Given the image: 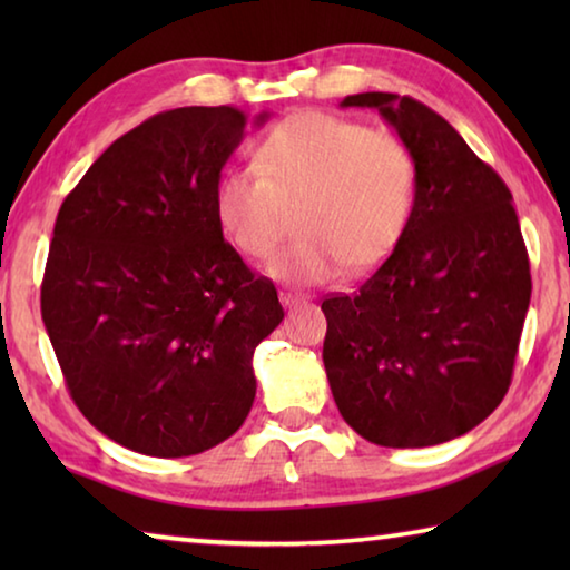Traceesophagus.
Listing matches in <instances>:
<instances>
[{"label": "esophagus", "instance_id": "34e87169", "mask_svg": "<svg viewBox=\"0 0 570 570\" xmlns=\"http://www.w3.org/2000/svg\"><path fill=\"white\" fill-rule=\"evenodd\" d=\"M304 298H306L304 294H296V292H282V294H278V302H282V306H286V308L302 304Z\"/></svg>", "mask_w": 570, "mask_h": 570}]
</instances>
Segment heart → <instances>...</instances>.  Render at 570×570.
I'll use <instances>...</instances> for the list:
<instances>
[{
    "label": "heart",
    "instance_id": "b5f03b06",
    "mask_svg": "<svg viewBox=\"0 0 570 570\" xmlns=\"http://www.w3.org/2000/svg\"><path fill=\"white\" fill-rule=\"evenodd\" d=\"M417 163L397 135L306 110L276 122L256 146V168H228L214 216L238 254L264 258L296 206L298 234L268 258L284 284L332 282L387 258L412 218Z\"/></svg>",
    "mask_w": 570,
    "mask_h": 570
}]
</instances>
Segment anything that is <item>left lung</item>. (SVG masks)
Returning a JSON list of instances; mask_svg holds the SVG:
<instances>
[{
  "instance_id": "8db88e82",
  "label": "left lung",
  "mask_w": 570,
  "mask_h": 570,
  "mask_svg": "<svg viewBox=\"0 0 570 570\" xmlns=\"http://www.w3.org/2000/svg\"><path fill=\"white\" fill-rule=\"evenodd\" d=\"M372 108L417 163L412 218L354 294L324 298V370L344 422L382 448L465 435L510 387L530 304L513 196L428 105L346 95Z\"/></svg>"
}]
</instances>
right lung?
I'll return each instance as SVG.
<instances>
[{
    "label": "right lung",
    "instance_id": "1",
    "mask_svg": "<svg viewBox=\"0 0 570 570\" xmlns=\"http://www.w3.org/2000/svg\"><path fill=\"white\" fill-rule=\"evenodd\" d=\"M244 135L228 105L153 115L92 163L55 220L47 336L80 412L140 455L188 458L234 435L256 397V346L284 320L274 284L214 216Z\"/></svg>",
    "mask_w": 570,
    "mask_h": 570
}]
</instances>
